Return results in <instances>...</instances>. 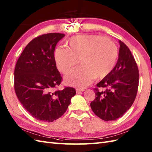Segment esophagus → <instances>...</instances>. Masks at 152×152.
Returning a JSON list of instances; mask_svg holds the SVG:
<instances>
[{
  "instance_id": "1",
  "label": "esophagus",
  "mask_w": 152,
  "mask_h": 152,
  "mask_svg": "<svg viewBox=\"0 0 152 152\" xmlns=\"http://www.w3.org/2000/svg\"><path fill=\"white\" fill-rule=\"evenodd\" d=\"M84 90L83 89H76V93H79L81 92H83Z\"/></svg>"
}]
</instances>
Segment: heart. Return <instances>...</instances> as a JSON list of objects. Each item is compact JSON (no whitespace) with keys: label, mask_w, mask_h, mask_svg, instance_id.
<instances>
[{"label":"heart","mask_w":152,"mask_h":152,"mask_svg":"<svg viewBox=\"0 0 152 152\" xmlns=\"http://www.w3.org/2000/svg\"><path fill=\"white\" fill-rule=\"evenodd\" d=\"M67 48L58 47L54 52L56 66L67 73L77 63L80 66L65 76L66 83L86 87L94 77L102 79L113 69L118 58V48L111 39L94 34L74 36L67 41Z\"/></svg>","instance_id":"1"}]
</instances>
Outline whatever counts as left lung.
I'll return each instance as SVG.
<instances>
[{
  "mask_svg": "<svg viewBox=\"0 0 152 152\" xmlns=\"http://www.w3.org/2000/svg\"><path fill=\"white\" fill-rule=\"evenodd\" d=\"M118 61L107 76L96 84L105 88L94 89L96 98L91 103L94 113L105 121H115L131 107L136 98L139 74L137 65L129 48L119 40Z\"/></svg>",
  "mask_w": 152,
  "mask_h": 152,
  "instance_id": "1",
  "label": "left lung"
}]
</instances>
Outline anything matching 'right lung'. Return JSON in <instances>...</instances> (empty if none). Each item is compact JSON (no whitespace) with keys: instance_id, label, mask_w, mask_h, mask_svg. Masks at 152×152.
I'll return each mask as SVG.
<instances>
[{"instance_id":"1","label":"right lung","mask_w":152,"mask_h":152,"mask_svg":"<svg viewBox=\"0 0 152 152\" xmlns=\"http://www.w3.org/2000/svg\"><path fill=\"white\" fill-rule=\"evenodd\" d=\"M65 35L50 33L31 40L24 49L14 71V87L24 109L39 121L52 122L65 113L76 92L66 87L55 91L62 77L56 67L54 50Z\"/></svg>"}]
</instances>
